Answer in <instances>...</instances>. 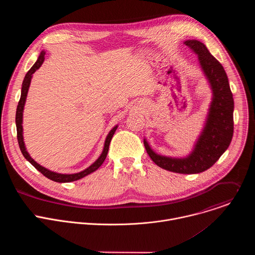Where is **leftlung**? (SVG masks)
Returning a JSON list of instances; mask_svg holds the SVG:
<instances>
[{"instance_id":"1","label":"left lung","mask_w":255,"mask_h":255,"mask_svg":"<svg viewBox=\"0 0 255 255\" xmlns=\"http://www.w3.org/2000/svg\"><path fill=\"white\" fill-rule=\"evenodd\" d=\"M198 55L201 68L212 90V101L205 126L186 157H169L157 154L144 138V146L152 161L159 167L177 173H199L210 168L226 151L233 136L234 100L228 78L222 64L206 45L192 39L184 42Z\"/></svg>"}]
</instances>
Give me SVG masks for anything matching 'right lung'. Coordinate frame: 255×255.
I'll use <instances>...</instances> for the list:
<instances>
[{"label": "right lung", "instance_id": "add662e5", "mask_svg": "<svg viewBox=\"0 0 255 255\" xmlns=\"http://www.w3.org/2000/svg\"><path fill=\"white\" fill-rule=\"evenodd\" d=\"M44 55H45V51L42 50L37 61H36L33 66L29 69V71L26 74L25 78H24V81H23V84H22V90H21V98H20V101L18 103V106H17V111H16V127H17V139H18V143H19V147H20V150L22 152V154L24 155V157L36 168L38 171H40L43 175H45L47 178L53 180V181H56V183H70V181H75V180H78V179H81L85 176H87L88 174L94 172L95 170H97L102 164L103 162L105 161L106 157H107V154H108V151H109V146H110V142L112 140V137L115 133V131L117 130L118 128V125H116L110 132H109V134L107 135L106 137V140H105V144H104V148H103V151L101 153V155L99 156V158L93 163L91 164L88 168H86L85 170L83 171H80V172H77V173H70V174H66V173H58V172H55V171H51L47 168H45L44 166L40 165L39 163L36 162L31 156L30 154L27 152L26 150V147H25V143H24V138H23V126H22V123H23V111H24V106H25V102H26V98H27V94H28V90H29V87H30V83H31V79H32V76L34 72L37 70L43 63L44 61Z\"/></svg>", "mask_w": 255, "mask_h": 255}]
</instances>
